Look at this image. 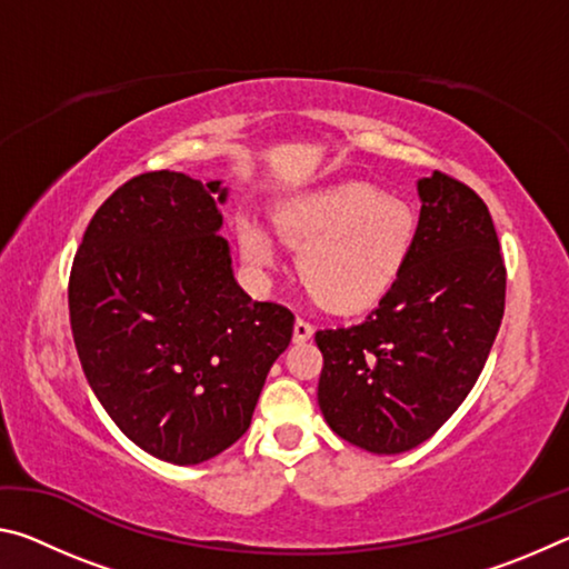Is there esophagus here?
<instances>
[{"label":"esophagus","mask_w":569,"mask_h":569,"mask_svg":"<svg viewBox=\"0 0 569 569\" xmlns=\"http://www.w3.org/2000/svg\"><path fill=\"white\" fill-rule=\"evenodd\" d=\"M311 336H313V326L308 323L306 319H301V316H298L296 323H293V341L301 343V341L311 339Z\"/></svg>","instance_id":"1"}]
</instances>
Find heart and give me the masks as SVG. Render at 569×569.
I'll return each instance as SVG.
<instances>
[{
    "instance_id": "heart-1",
    "label": "heart",
    "mask_w": 569,
    "mask_h": 569,
    "mask_svg": "<svg viewBox=\"0 0 569 569\" xmlns=\"http://www.w3.org/2000/svg\"><path fill=\"white\" fill-rule=\"evenodd\" d=\"M276 233L298 250V276L326 308L359 311L389 291L417 246L419 216L409 200L366 182L306 192L273 218ZM253 266L273 263V246L253 220L238 228Z\"/></svg>"
}]
</instances>
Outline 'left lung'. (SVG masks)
<instances>
[{"label":"left lung","instance_id":"obj_1","mask_svg":"<svg viewBox=\"0 0 569 569\" xmlns=\"http://www.w3.org/2000/svg\"><path fill=\"white\" fill-rule=\"evenodd\" d=\"M409 263L363 321L316 331L319 407L373 455L419 447L475 387L505 316L507 268L475 190L435 170L419 180Z\"/></svg>","mask_w":569,"mask_h":569}]
</instances>
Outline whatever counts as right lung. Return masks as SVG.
Returning <instances> with one entry per match:
<instances>
[{"label":"right lung","instance_id":"add662e5","mask_svg":"<svg viewBox=\"0 0 569 569\" xmlns=\"http://www.w3.org/2000/svg\"><path fill=\"white\" fill-rule=\"evenodd\" d=\"M220 180L156 170L92 216L70 286L72 339L120 431L170 465H200L246 435L293 313L236 283Z\"/></svg>","mask_w":569,"mask_h":569}]
</instances>
